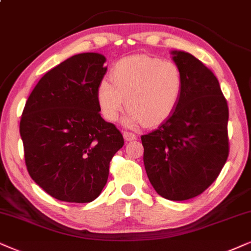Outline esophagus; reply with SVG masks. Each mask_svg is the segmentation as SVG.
I'll list each match as a JSON object with an SVG mask.
<instances>
[{
  "instance_id": "1",
  "label": "esophagus",
  "mask_w": 251,
  "mask_h": 251,
  "mask_svg": "<svg viewBox=\"0 0 251 251\" xmlns=\"http://www.w3.org/2000/svg\"><path fill=\"white\" fill-rule=\"evenodd\" d=\"M123 135H124V139H125L126 141H133L136 139V135L134 134V133H131V132H124Z\"/></svg>"
}]
</instances>
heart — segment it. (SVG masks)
<instances>
[{
	"mask_svg": "<svg viewBox=\"0 0 251 251\" xmlns=\"http://www.w3.org/2000/svg\"><path fill=\"white\" fill-rule=\"evenodd\" d=\"M184 90V75L176 62L139 54L119 60L110 80L97 85L96 100L107 122H116L125 106L123 124L134 128L163 123L175 112Z\"/></svg>",
	"mask_w": 251,
	"mask_h": 251,
	"instance_id": "1",
	"label": "heart"
}]
</instances>
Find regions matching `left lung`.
Listing matches in <instances>:
<instances>
[{"label": "left lung", "mask_w": 251, "mask_h": 251, "mask_svg": "<svg viewBox=\"0 0 251 251\" xmlns=\"http://www.w3.org/2000/svg\"><path fill=\"white\" fill-rule=\"evenodd\" d=\"M182 69L184 90L175 112L157 129L141 136L148 179L169 201L199 196L226 163L228 105L218 78L184 50H171Z\"/></svg>", "instance_id": "1"}]
</instances>
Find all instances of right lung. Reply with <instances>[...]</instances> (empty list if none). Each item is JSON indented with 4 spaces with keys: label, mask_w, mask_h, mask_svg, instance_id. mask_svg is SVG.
<instances>
[{
    "label": "right lung",
    "mask_w": 251,
    "mask_h": 251,
    "mask_svg": "<svg viewBox=\"0 0 251 251\" xmlns=\"http://www.w3.org/2000/svg\"><path fill=\"white\" fill-rule=\"evenodd\" d=\"M100 53H80L40 78L22 113L27 171L53 198L90 202L109 177L122 133L100 117L96 89L107 68Z\"/></svg>",
    "instance_id": "add662e5"
}]
</instances>
